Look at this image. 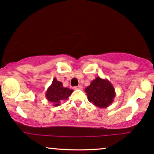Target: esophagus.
Wrapping results in <instances>:
<instances>
[{
	"label": "esophagus",
	"mask_w": 154,
	"mask_h": 154,
	"mask_svg": "<svg viewBox=\"0 0 154 154\" xmlns=\"http://www.w3.org/2000/svg\"><path fill=\"white\" fill-rule=\"evenodd\" d=\"M75 90H82V85H78V86H76V87L74 88Z\"/></svg>",
	"instance_id": "obj_1"
}]
</instances>
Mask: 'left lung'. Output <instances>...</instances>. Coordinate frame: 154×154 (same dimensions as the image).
<instances>
[{
	"label": "left lung",
	"instance_id": "obj_1",
	"mask_svg": "<svg viewBox=\"0 0 154 154\" xmlns=\"http://www.w3.org/2000/svg\"><path fill=\"white\" fill-rule=\"evenodd\" d=\"M88 99L98 108H106L114 101L116 96L114 86L107 79L97 77L85 90Z\"/></svg>",
	"mask_w": 154,
	"mask_h": 154
}]
</instances>
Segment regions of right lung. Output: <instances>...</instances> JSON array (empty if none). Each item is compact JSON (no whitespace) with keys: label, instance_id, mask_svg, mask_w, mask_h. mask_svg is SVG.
<instances>
[{"label":"right lung","instance_id":"obj_1","mask_svg":"<svg viewBox=\"0 0 154 154\" xmlns=\"http://www.w3.org/2000/svg\"><path fill=\"white\" fill-rule=\"evenodd\" d=\"M73 90L69 89V88H64L63 84L57 79H53L52 84L48 88L45 97L48 101L52 103L54 106H59L61 100H67V98L72 95Z\"/></svg>","mask_w":154,"mask_h":154}]
</instances>
